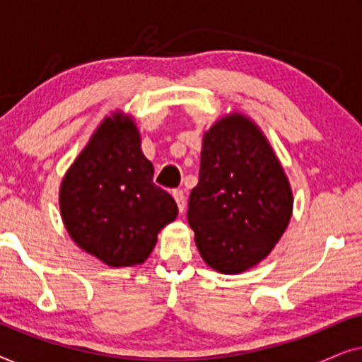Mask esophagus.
Here are the masks:
<instances>
[{
	"label": "esophagus",
	"instance_id": "esophagus-1",
	"mask_svg": "<svg viewBox=\"0 0 362 362\" xmlns=\"http://www.w3.org/2000/svg\"><path fill=\"white\" fill-rule=\"evenodd\" d=\"M173 197H175V201H176V204H177V209H180L181 212L185 211V207H186V196H185V192H182L181 189L173 191Z\"/></svg>",
	"mask_w": 362,
	"mask_h": 362
}]
</instances>
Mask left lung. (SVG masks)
Listing matches in <instances>:
<instances>
[{"label":"left lung","mask_w":362,"mask_h":362,"mask_svg":"<svg viewBox=\"0 0 362 362\" xmlns=\"http://www.w3.org/2000/svg\"><path fill=\"white\" fill-rule=\"evenodd\" d=\"M291 209L288 180L259 128L239 113L217 122L204 135L187 209L206 264L221 274L259 264L280 240Z\"/></svg>","instance_id":"obj_1"}]
</instances>
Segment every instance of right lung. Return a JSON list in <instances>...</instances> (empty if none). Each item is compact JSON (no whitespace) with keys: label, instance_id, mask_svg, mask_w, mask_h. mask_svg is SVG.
I'll return each mask as SVG.
<instances>
[{"label":"right lung","instance_id":"1","mask_svg":"<svg viewBox=\"0 0 362 362\" xmlns=\"http://www.w3.org/2000/svg\"><path fill=\"white\" fill-rule=\"evenodd\" d=\"M61 212L81 249L110 267H130L148 259L177 206L153 182L135 123L107 118L64 177Z\"/></svg>","mask_w":362,"mask_h":362}]
</instances>
